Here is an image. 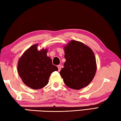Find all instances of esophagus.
Masks as SVG:
<instances>
[{"instance_id": "esophagus-1", "label": "esophagus", "mask_w": 121, "mask_h": 121, "mask_svg": "<svg viewBox=\"0 0 121 121\" xmlns=\"http://www.w3.org/2000/svg\"><path fill=\"white\" fill-rule=\"evenodd\" d=\"M58 69H59V71H60L61 69V65H58Z\"/></svg>"}]
</instances>
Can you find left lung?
Masks as SVG:
<instances>
[{
  "mask_svg": "<svg viewBox=\"0 0 121 121\" xmlns=\"http://www.w3.org/2000/svg\"><path fill=\"white\" fill-rule=\"evenodd\" d=\"M65 62L60 71L63 82L70 89L80 90L93 80L97 63L93 51L78 41L72 40L64 46Z\"/></svg>",
  "mask_w": 121,
  "mask_h": 121,
  "instance_id": "left-lung-1",
  "label": "left lung"
}]
</instances>
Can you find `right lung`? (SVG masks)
Segmentation results:
<instances>
[{"label": "right lung", "instance_id": "add662e5", "mask_svg": "<svg viewBox=\"0 0 121 121\" xmlns=\"http://www.w3.org/2000/svg\"><path fill=\"white\" fill-rule=\"evenodd\" d=\"M38 44L28 48L19 59L17 71L22 81L34 90L40 89L48 84L50 75L58 68L53 65L47 56L48 49L37 50Z\"/></svg>", "mask_w": 121, "mask_h": 121}]
</instances>
